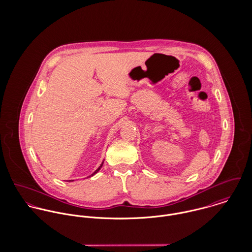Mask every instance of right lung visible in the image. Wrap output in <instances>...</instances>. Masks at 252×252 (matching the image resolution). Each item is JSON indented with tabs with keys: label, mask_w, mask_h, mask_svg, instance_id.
I'll list each match as a JSON object with an SVG mask.
<instances>
[{
	"label": "right lung",
	"mask_w": 252,
	"mask_h": 252,
	"mask_svg": "<svg viewBox=\"0 0 252 252\" xmlns=\"http://www.w3.org/2000/svg\"><path fill=\"white\" fill-rule=\"evenodd\" d=\"M103 164H104V161H103V162H102V164H101V165H100V167H99V168H98V169H97V170H96V171H95V172H94V173H93V174H92V175H91V176H89V178H91V177H92V176H94V175H95V174H97V173H98V172H99V171H100V169H101V168H102V166H103ZM68 181H72V180H68Z\"/></svg>",
	"instance_id": "obj_1"
}]
</instances>
